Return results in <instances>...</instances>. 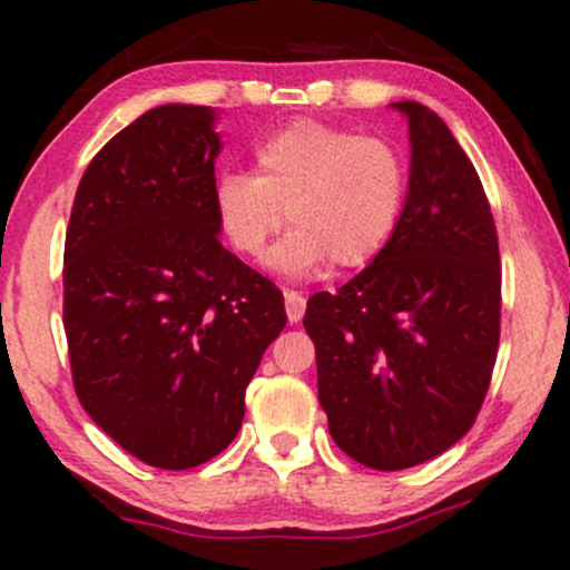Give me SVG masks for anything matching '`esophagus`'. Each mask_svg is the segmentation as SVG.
Instances as JSON below:
<instances>
[{
    "label": "esophagus",
    "instance_id": "1",
    "mask_svg": "<svg viewBox=\"0 0 570 570\" xmlns=\"http://www.w3.org/2000/svg\"><path fill=\"white\" fill-rule=\"evenodd\" d=\"M284 303H286V318H289V324H297L299 318L305 316V297L299 292H284Z\"/></svg>",
    "mask_w": 570,
    "mask_h": 570
}]
</instances>
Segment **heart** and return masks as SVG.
<instances>
[{
    "label": "heart",
    "instance_id": "b5f03b06",
    "mask_svg": "<svg viewBox=\"0 0 570 570\" xmlns=\"http://www.w3.org/2000/svg\"><path fill=\"white\" fill-rule=\"evenodd\" d=\"M257 171L222 174L214 208L235 252L259 257L286 222L294 230L271 252L286 276L370 265L394 233L407 193L402 155L381 136L297 120L254 149Z\"/></svg>",
    "mask_w": 570,
    "mask_h": 570
}]
</instances>
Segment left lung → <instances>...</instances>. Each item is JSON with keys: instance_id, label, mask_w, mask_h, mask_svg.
<instances>
[{"instance_id": "1", "label": "left lung", "mask_w": 570, "mask_h": 570, "mask_svg": "<svg viewBox=\"0 0 570 570\" xmlns=\"http://www.w3.org/2000/svg\"><path fill=\"white\" fill-rule=\"evenodd\" d=\"M391 107L412 147L394 233L348 284L313 294L303 318L332 440L377 472L431 461L472 429L501 332L499 235L480 176L440 115Z\"/></svg>"}]
</instances>
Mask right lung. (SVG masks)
<instances>
[{"label": "right lung", "mask_w": 570, "mask_h": 570, "mask_svg": "<svg viewBox=\"0 0 570 570\" xmlns=\"http://www.w3.org/2000/svg\"><path fill=\"white\" fill-rule=\"evenodd\" d=\"M214 109L163 104L85 168L63 246V330L80 404L158 469L238 434L246 385L286 326L284 294L219 244Z\"/></svg>", "instance_id": "add662e5"}]
</instances>
